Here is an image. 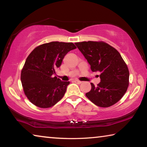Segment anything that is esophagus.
<instances>
[{
    "label": "esophagus",
    "mask_w": 147,
    "mask_h": 147,
    "mask_svg": "<svg viewBox=\"0 0 147 147\" xmlns=\"http://www.w3.org/2000/svg\"><path fill=\"white\" fill-rule=\"evenodd\" d=\"M73 82H75V83H76V84H78L82 83V82L78 80H74Z\"/></svg>",
    "instance_id": "esophagus-1"
}]
</instances>
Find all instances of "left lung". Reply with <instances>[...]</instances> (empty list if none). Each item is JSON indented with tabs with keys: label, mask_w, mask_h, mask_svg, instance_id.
Instances as JSON below:
<instances>
[{
	"label": "left lung",
	"mask_w": 147,
	"mask_h": 147,
	"mask_svg": "<svg viewBox=\"0 0 147 147\" xmlns=\"http://www.w3.org/2000/svg\"><path fill=\"white\" fill-rule=\"evenodd\" d=\"M75 45L90 65L91 71L100 73V83L97 86L91 83V89L86 94L87 97L102 108L117 102L126 93L129 83L128 67L121 54L102 41H84Z\"/></svg>",
	"instance_id": "left-lung-1"
}]
</instances>
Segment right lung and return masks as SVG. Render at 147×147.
Listing matches in <instances>:
<instances>
[{
  "instance_id": "right-lung-1",
  "label": "right lung",
  "mask_w": 147,
  "mask_h": 147,
  "mask_svg": "<svg viewBox=\"0 0 147 147\" xmlns=\"http://www.w3.org/2000/svg\"><path fill=\"white\" fill-rule=\"evenodd\" d=\"M76 47L73 43L53 41L37 47L26 58L21 80L27 98L36 106L51 108L63 98L70 82L53 75L65 56Z\"/></svg>"
}]
</instances>
